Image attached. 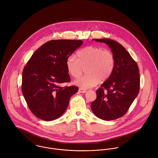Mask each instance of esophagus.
I'll return each mask as SVG.
<instances>
[{"label": "esophagus", "mask_w": 158, "mask_h": 158, "mask_svg": "<svg viewBox=\"0 0 158 158\" xmlns=\"http://www.w3.org/2000/svg\"><path fill=\"white\" fill-rule=\"evenodd\" d=\"M79 92L80 93H82V94H84V93H85V92H87V90H86L85 89H84L80 88V89H79Z\"/></svg>", "instance_id": "34e87169"}]
</instances>
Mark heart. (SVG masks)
I'll return each mask as SVG.
<instances>
[{"label":"heart","mask_w":158,"mask_h":158,"mask_svg":"<svg viewBox=\"0 0 158 158\" xmlns=\"http://www.w3.org/2000/svg\"><path fill=\"white\" fill-rule=\"evenodd\" d=\"M77 59L70 56L66 66L68 73L73 77H78L85 67L86 74L76 79L74 84L82 88L89 89L97 85L100 80L103 82L110 76L115 66L113 53L96 46H88L76 53Z\"/></svg>","instance_id":"heart-1"}]
</instances>
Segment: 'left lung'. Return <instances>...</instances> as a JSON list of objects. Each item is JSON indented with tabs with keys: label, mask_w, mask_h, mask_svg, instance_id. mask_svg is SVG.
I'll list each match as a JSON object with an SVG mask.
<instances>
[{
	"label": "left lung",
	"mask_w": 158,
	"mask_h": 158,
	"mask_svg": "<svg viewBox=\"0 0 158 158\" xmlns=\"http://www.w3.org/2000/svg\"><path fill=\"white\" fill-rule=\"evenodd\" d=\"M93 40L108 45L115 57V66L110 76L96 90V99L92 102L91 109L98 118L114 120L126 114L139 94V68L119 43L110 38Z\"/></svg>",
	"instance_id": "1"
}]
</instances>
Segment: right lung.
Wrapping results in <instances>:
<instances>
[{
  "label": "right lung",
  "mask_w": 158,
  "mask_h": 158,
  "mask_svg": "<svg viewBox=\"0 0 158 158\" xmlns=\"http://www.w3.org/2000/svg\"><path fill=\"white\" fill-rule=\"evenodd\" d=\"M83 43L82 40H56L38 48L24 67L22 92L32 113L44 121L61 117L70 98L78 92L76 86L60 87L70 82L66 62Z\"/></svg>",
  "instance_id": "obj_1"
}]
</instances>
